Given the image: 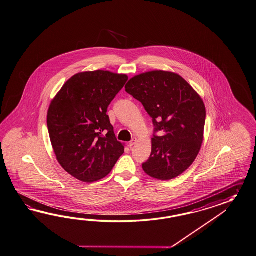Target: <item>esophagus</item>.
I'll list each match as a JSON object with an SVG mask.
<instances>
[{
	"instance_id": "obj_1",
	"label": "esophagus",
	"mask_w": 256,
	"mask_h": 256,
	"mask_svg": "<svg viewBox=\"0 0 256 256\" xmlns=\"http://www.w3.org/2000/svg\"><path fill=\"white\" fill-rule=\"evenodd\" d=\"M136 141L137 138H132V140L131 142H129L128 146H129L130 148H132V146L136 144Z\"/></svg>"
}]
</instances>
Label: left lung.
<instances>
[{
    "instance_id": "8db88e82",
    "label": "left lung",
    "mask_w": 256,
    "mask_h": 256,
    "mask_svg": "<svg viewBox=\"0 0 256 256\" xmlns=\"http://www.w3.org/2000/svg\"><path fill=\"white\" fill-rule=\"evenodd\" d=\"M125 91L143 104L153 119L151 154L144 172L160 180L176 178L196 160L204 141L206 106L190 84L173 72L154 70L134 76Z\"/></svg>"
}]
</instances>
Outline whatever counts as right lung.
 <instances>
[{"label": "right lung", "mask_w": 256, "mask_h": 256, "mask_svg": "<svg viewBox=\"0 0 256 256\" xmlns=\"http://www.w3.org/2000/svg\"><path fill=\"white\" fill-rule=\"evenodd\" d=\"M128 76L110 71L81 72L66 81L50 102L48 134L60 165L74 178L106 177L124 152L107 115Z\"/></svg>", "instance_id": "obj_1"}]
</instances>
